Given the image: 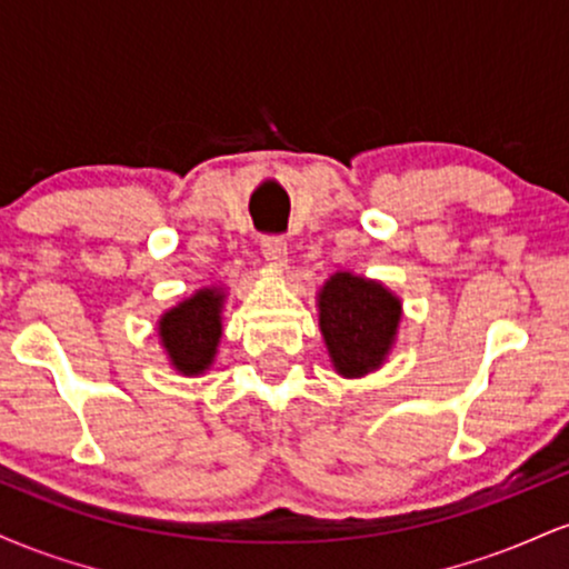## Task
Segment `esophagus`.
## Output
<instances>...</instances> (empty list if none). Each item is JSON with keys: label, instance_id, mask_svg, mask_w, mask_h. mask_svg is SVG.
Here are the masks:
<instances>
[{"label": "esophagus", "instance_id": "esophagus-1", "mask_svg": "<svg viewBox=\"0 0 569 569\" xmlns=\"http://www.w3.org/2000/svg\"><path fill=\"white\" fill-rule=\"evenodd\" d=\"M262 253L267 262L283 267L286 264V238L283 234H262Z\"/></svg>", "mask_w": 569, "mask_h": 569}]
</instances>
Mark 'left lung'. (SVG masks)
<instances>
[{
  "instance_id": "8db88e82",
  "label": "left lung",
  "mask_w": 569,
  "mask_h": 569,
  "mask_svg": "<svg viewBox=\"0 0 569 569\" xmlns=\"http://www.w3.org/2000/svg\"><path fill=\"white\" fill-rule=\"evenodd\" d=\"M401 321V302L367 278L337 272L321 291V331L339 375L361 377L382 363Z\"/></svg>"
}]
</instances>
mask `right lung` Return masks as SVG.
Instances as JSON below:
<instances>
[{
	"instance_id": "add662e5",
	"label": "right lung",
	"mask_w": 569,
	"mask_h": 569,
	"mask_svg": "<svg viewBox=\"0 0 569 569\" xmlns=\"http://www.w3.org/2000/svg\"><path fill=\"white\" fill-rule=\"evenodd\" d=\"M219 312L221 293L202 289L162 316L160 337L176 369L184 375H200L208 369L221 337Z\"/></svg>"
}]
</instances>
